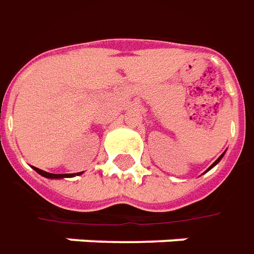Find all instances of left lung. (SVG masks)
Masks as SVG:
<instances>
[{"label":"left lung","instance_id":"left-lung-1","mask_svg":"<svg viewBox=\"0 0 254 254\" xmlns=\"http://www.w3.org/2000/svg\"><path fill=\"white\" fill-rule=\"evenodd\" d=\"M222 157H223V154H222V156H220V157H219V159L216 160V161H215V163H213V164H212V167H215V165H216L217 163H219V161H220V160H222ZM212 167H210V168H212Z\"/></svg>","mask_w":254,"mask_h":254}]
</instances>
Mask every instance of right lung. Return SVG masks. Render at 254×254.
Wrapping results in <instances>:
<instances>
[{
	"label": "right lung",
	"instance_id": "right-lung-1",
	"mask_svg": "<svg viewBox=\"0 0 254 254\" xmlns=\"http://www.w3.org/2000/svg\"><path fill=\"white\" fill-rule=\"evenodd\" d=\"M34 170L37 171L39 175L45 176V178H49V179H59V178H64V176H72L69 175V174H49V172H45V171L39 170V168H35L34 167ZM80 172H78V174H75V175H79Z\"/></svg>",
	"mask_w": 254,
	"mask_h": 254
}]
</instances>
